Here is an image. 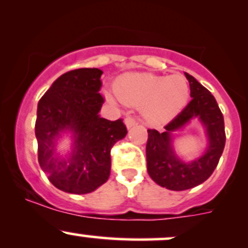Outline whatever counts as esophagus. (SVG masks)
<instances>
[{"mask_svg": "<svg viewBox=\"0 0 248 248\" xmlns=\"http://www.w3.org/2000/svg\"><path fill=\"white\" fill-rule=\"evenodd\" d=\"M124 124H126L127 128H131L134 124H137V120L132 116H127L126 119H124Z\"/></svg>", "mask_w": 248, "mask_h": 248, "instance_id": "34e87169", "label": "esophagus"}]
</instances>
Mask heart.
<instances>
[{
    "label": "heart",
    "mask_w": 248,
    "mask_h": 248,
    "mask_svg": "<svg viewBox=\"0 0 248 248\" xmlns=\"http://www.w3.org/2000/svg\"><path fill=\"white\" fill-rule=\"evenodd\" d=\"M188 84L181 76L163 77L152 73H129L120 77L115 92L107 91L110 102L142 108L150 122L161 124L174 117L188 99Z\"/></svg>",
    "instance_id": "1"
}]
</instances>
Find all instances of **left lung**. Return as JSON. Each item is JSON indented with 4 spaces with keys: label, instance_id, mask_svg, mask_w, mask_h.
Returning <instances> with one entry per match:
<instances>
[{
    "label": "left lung",
    "instance_id": "8db88e82",
    "mask_svg": "<svg viewBox=\"0 0 248 248\" xmlns=\"http://www.w3.org/2000/svg\"><path fill=\"white\" fill-rule=\"evenodd\" d=\"M191 89V102L180 114L164 126L166 131L147 129V172L157 185L171 191L193 188L206 181L216 169L226 145L224 120L211 92L186 73ZM192 117H199L207 127L209 145L201 159L185 164L180 161L171 147V132L183 126Z\"/></svg>",
    "mask_w": 248,
    "mask_h": 248
}]
</instances>
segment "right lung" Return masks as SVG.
<instances>
[{
  "mask_svg": "<svg viewBox=\"0 0 248 248\" xmlns=\"http://www.w3.org/2000/svg\"><path fill=\"white\" fill-rule=\"evenodd\" d=\"M103 72L79 68L57 78L39 99L34 132L38 162L49 181L63 192L86 194L107 182L110 150L127 134L122 119L109 121L98 115L104 97L99 93ZM68 129L75 134L68 159L54 154V140Z\"/></svg>",
  "mask_w": 248,
  "mask_h": 248,
  "instance_id": "1",
  "label": "right lung"
}]
</instances>
